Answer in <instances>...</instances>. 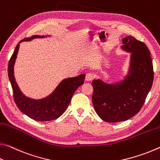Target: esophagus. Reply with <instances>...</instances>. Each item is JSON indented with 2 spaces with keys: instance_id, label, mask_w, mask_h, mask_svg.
I'll list each match as a JSON object with an SVG mask.
<instances>
[{
  "instance_id": "1",
  "label": "esophagus",
  "mask_w": 160,
  "mask_h": 160,
  "mask_svg": "<svg viewBox=\"0 0 160 160\" xmlns=\"http://www.w3.org/2000/svg\"><path fill=\"white\" fill-rule=\"evenodd\" d=\"M93 78V75L91 73H88V74H86V82H91Z\"/></svg>"
}]
</instances>
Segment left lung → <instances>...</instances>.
<instances>
[{"mask_svg":"<svg viewBox=\"0 0 160 160\" xmlns=\"http://www.w3.org/2000/svg\"><path fill=\"white\" fill-rule=\"evenodd\" d=\"M121 49L130 53L128 70L121 79L112 83L101 78L92 82V103L104 121H125L135 116L143 106L152 86V60L148 47L132 36L122 38Z\"/></svg>","mask_w":160,"mask_h":160,"instance_id":"obj_1","label":"left lung"}]
</instances>
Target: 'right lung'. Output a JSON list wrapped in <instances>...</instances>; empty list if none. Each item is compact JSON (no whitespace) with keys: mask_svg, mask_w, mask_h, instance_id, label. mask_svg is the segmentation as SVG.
<instances>
[{"mask_svg":"<svg viewBox=\"0 0 160 160\" xmlns=\"http://www.w3.org/2000/svg\"><path fill=\"white\" fill-rule=\"evenodd\" d=\"M48 37L51 35H33L20 41L15 47L8 67V78L13 91L14 101L18 108L26 116L38 121H49L61 116L69 106L75 91L84 82L86 77V74H83L75 77L64 78L49 95L40 99L28 97L21 91L14 76V65L20 44L25 41H31L33 39L45 38Z\"/></svg>","mask_w":160,"mask_h":160,"instance_id":"obj_1","label":"right lung"}]
</instances>
